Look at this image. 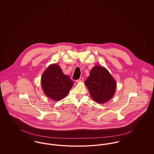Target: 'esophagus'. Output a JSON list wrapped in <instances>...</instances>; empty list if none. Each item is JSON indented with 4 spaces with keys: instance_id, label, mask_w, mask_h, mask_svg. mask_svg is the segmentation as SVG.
<instances>
[{
    "instance_id": "34e87169",
    "label": "esophagus",
    "mask_w": 154,
    "mask_h": 154,
    "mask_svg": "<svg viewBox=\"0 0 154 154\" xmlns=\"http://www.w3.org/2000/svg\"><path fill=\"white\" fill-rule=\"evenodd\" d=\"M84 81V78H80L79 79L76 80V82H83Z\"/></svg>"
}]
</instances>
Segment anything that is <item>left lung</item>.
<instances>
[{"label":"left lung","instance_id":"left-lung-1","mask_svg":"<svg viewBox=\"0 0 154 154\" xmlns=\"http://www.w3.org/2000/svg\"><path fill=\"white\" fill-rule=\"evenodd\" d=\"M92 99L98 103H105L114 95L116 83L108 72L102 66H94L85 82Z\"/></svg>","mask_w":154,"mask_h":154}]
</instances>
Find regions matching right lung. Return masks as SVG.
Instances as JSON below:
<instances>
[{"instance_id": "1", "label": "right lung", "mask_w": 154, "mask_h": 154, "mask_svg": "<svg viewBox=\"0 0 154 154\" xmlns=\"http://www.w3.org/2000/svg\"><path fill=\"white\" fill-rule=\"evenodd\" d=\"M73 84V81L62 72L57 64L48 66L42 75V85L44 93L53 100L65 98Z\"/></svg>"}]
</instances>
